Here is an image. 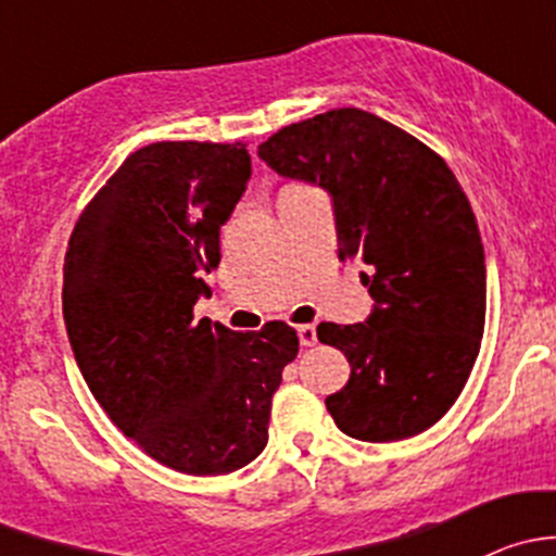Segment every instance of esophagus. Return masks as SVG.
I'll return each mask as SVG.
<instances>
[{"instance_id": "34e87169", "label": "esophagus", "mask_w": 556, "mask_h": 556, "mask_svg": "<svg viewBox=\"0 0 556 556\" xmlns=\"http://www.w3.org/2000/svg\"><path fill=\"white\" fill-rule=\"evenodd\" d=\"M299 341L301 346L317 344V328H314V325H299Z\"/></svg>"}]
</instances>
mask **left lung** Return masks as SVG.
<instances>
[{
	"label": "left lung",
	"mask_w": 556,
	"mask_h": 556,
	"mask_svg": "<svg viewBox=\"0 0 556 556\" xmlns=\"http://www.w3.org/2000/svg\"><path fill=\"white\" fill-rule=\"evenodd\" d=\"M274 172L333 199L339 257H363L366 323H319L350 361L325 397L341 433L403 441L439 422L470 377L484 333L486 268L468 195L446 161L357 106L290 123L257 148Z\"/></svg>",
	"instance_id": "left-lung-1"
}]
</instances>
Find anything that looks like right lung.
<instances>
[{
    "instance_id": "1",
    "label": "right lung",
    "mask_w": 556,
    "mask_h": 556,
    "mask_svg": "<svg viewBox=\"0 0 556 556\" xmlns=\"http://www.w3.org/2000/svg\"><path fill=\"white\" fill-rule=\"evenodd\" d=\"M250 174L242 142L148 144L88 201L64 257V323L88 390L139 450L179 473L252 463L282 368L299 355L288 323L252 333L193 323Z\"/></svg>"
}]
</instances>
